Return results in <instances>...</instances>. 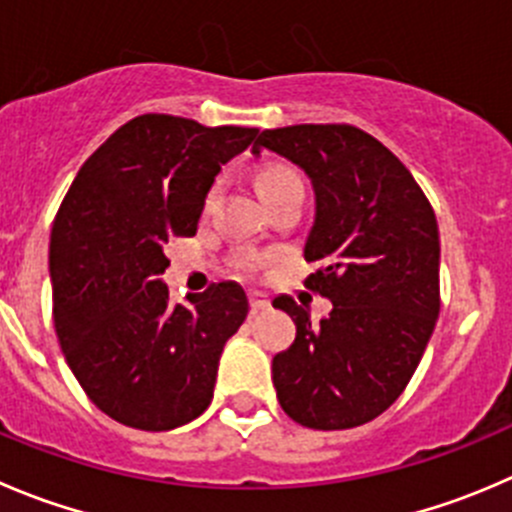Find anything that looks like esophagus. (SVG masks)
Segmentation results:
<instances>
[{"label": "esophagus", "instance_id": "34e87169", "mask_svg": "<svg viewBox=\"0 0 512 512\" xmlns=\"http://www.w3.org/2000/svg\"><path fill=\"white\" fill-rule=\"evenodd\" d=\"M270 307V300L262 292H250V310L252 312H265Z\"/></svg>", "mask_w": 512, "mask_h": 512}]
</instances>
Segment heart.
Wrapping results in <instances>:
<instances>
[{
	"label": "heart",
	"mask_w": 512,
	"mask_h": 512,
	"mask_svg": "<svg viewBox=\"0 0 512 512\" xmlns=\"http://www.w3.org/2000/svg\"><path fill=\"white\" fill-rule=\"evenodd\" d=\"M295 172L287 170V167H267V170L260 172V177H257V187L262 190H270V187L280 185V182H287V180H295ZM237 265L242 267V270H255V257L250 255H242L240 260H237Z\"/></svg>",
	"instance_id": "b5f03b06"
}]
</instances>
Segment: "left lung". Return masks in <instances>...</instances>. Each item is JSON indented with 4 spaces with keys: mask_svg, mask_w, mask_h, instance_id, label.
Instances as JSON below:
<instances>
[{
    "mask_svg": "<svg viewBox=\"0 0 512 512\" xmlns=\"http://www.w3.org/2000/svg\"><path fill=\"white\" fill-rule=\"evenodd\" d=\"M270 150L300 167L315 192L305 280L332 302L310 310L280 295L272 305L297 335L272 357L282 410L315 430H345L385 413L413 377L440 312V235L428 197L388 147L352 124L262 130Z\"/></svg>",
    "mask_w": 512,
    "mask_h": 512,
    "instance_id": "8db88e82",
    "label": "left lung"
}]
</instances>
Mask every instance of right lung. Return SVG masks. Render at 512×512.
<instances>
[{
    "instance_id": "obj_1",
    "label": "right lung",
    "mask_w": 512,
    "mask_h": 512,
    "mask_svg": "<svg viewBox=\"0 0 512 512\" xmlns=\"http://www.w3.org/2000/svg\"><path fill=\"white\" fill-rule=\"evenodd\" d=\"M255 135L140 114L84 162L59 207L54 327L84 393L117 423L160 433L212 403L222 347L250 310L245 290L217 282L175 305L160 275L170 237L195 235L222 165Z\"/></svg>"
}]
</instances>
